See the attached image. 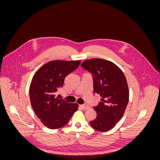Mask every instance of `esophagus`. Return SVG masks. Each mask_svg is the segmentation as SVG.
I'll list each match as a JSON object with an SVG mask.
<instances>
[{
    "instance_id": "1",
    "label": "esophagus",
    "mask_w": 160,
    "mask_h": 160,
    "mask_svg": "<svg viewBox=\"0 0 160 160\" xmlns=\"http://www.w3.org/2000/svg\"><path fill=\"white\" fill-rule=\"evenodd\" d=\"M80 107H81L82 109H88L89 108V106H88V105H85V104L81 105Z\"/></svg>"
}]
</instances>
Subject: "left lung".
<instances>
[{
	"label": "left lung",
	"instance_id": "left-lung-1",
	"mask_svg": "<svg viewBox=\"0 0 160 160\" xmlns=\"http://www.w3.org/2000/svg\"><path fill=\"white\" fill-rule=\"evenodd\" d=\"M81 66L93 76V92L101 101L93 107L97 113L91 126L99 132H107L122 119L129 101V89L122 71L113 62L101 59L85 61Z\"/></svg>",
	"mask_w": 160,
	"mask_h": 160
}]
</instances>
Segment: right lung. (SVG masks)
I'll list each match as a JSON object with an SVG mask.
<instances>
[{
  "label": "right lung",
  "mask_w": 160,
  "mask_h": 160,
  "mask_svg": "<svg viewBox=\"0 0 160 160\" xmlns=\"http://www.w3.org/2000/svg\"><path fill=\"white\" fill-rule=\"evenodd\" d=\"M80 61H52L42 65L33 76L29 88L31 104L37 117L51 129L65 125L78 109L77 103L56 98L65 77L80 65Z\"/></svg>",
  "instance_id": "1"
}]
</instances>
